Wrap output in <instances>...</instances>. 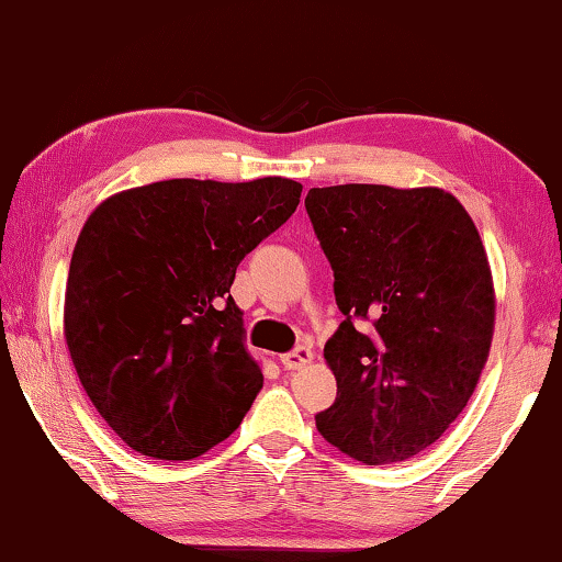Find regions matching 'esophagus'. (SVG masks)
I'll return each mask as SVG.
<instances>
[{"instance_id": "1", "label": "esophagus", "mask_w": 562, "mask_h": 562, "mask_svg": "<svg viewBox=\"0 0 562 562\" xmlns=\"http://www.w3.org/2000/svg\"><path fill=\"white\" fill-rule=\"evenodd\" d=\"M311 359H314V353H311L308 347H296V349H291L289 353H283L281 364L293 371V369H301V367L311 364Z\"/></svg>"}]
</instances>
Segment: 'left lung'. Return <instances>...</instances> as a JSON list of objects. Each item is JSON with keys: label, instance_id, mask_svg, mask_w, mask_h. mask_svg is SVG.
<instances>
[{"label": "left lung", "instance_id": "left-lung-1", "mask_svg": "<svg viewBox=\"0 0 562 562\" xmlns=\"http://www.w3.org/2000/svg\"><path fill=\"white\" fill-rule=\"evenodd\" d=\"M306 213L344 314L324 347L336 400L316 427L359 462L409 460L468 407L487 361L495 291L480 233L439 188H311Z\"/></svg>", "mask_w": 562, "mask_h": 562}]
</instances>
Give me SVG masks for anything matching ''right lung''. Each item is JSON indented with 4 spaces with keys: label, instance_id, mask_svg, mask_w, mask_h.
Listing matches in <instances>:
<instances>
[{
    "label": "right lung",
    "instance_id": "obj_1",
    "mask_svg": "<svg viewBox=\"0 0 562 562\" xmlns=\"http://www.w3.org/2000/svg\"><path fill=\"white\" fill-rule=\"evenodd\" d=\"M299 198L289 178H176L92 211L67 276L65 339L94 409L135 452L193 460L244 422L263 374L231 283Z\"/></svg>",
    "mask_w": 562,
    "mask_h": 562
}]
</instances>
